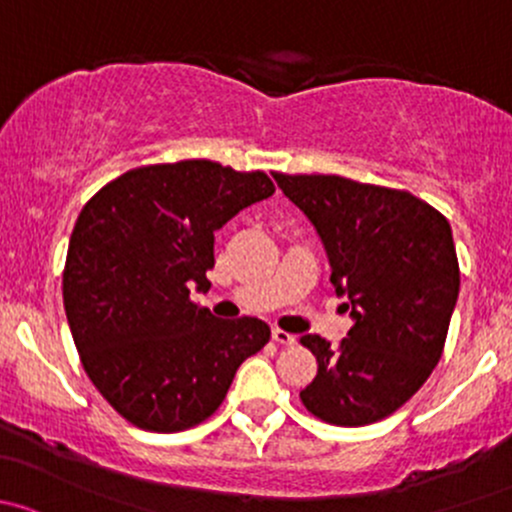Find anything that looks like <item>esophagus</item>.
Segmentation results:
<instances>
[{"instance_id": "34e87169", "label": "esophagus", "mask_w": 512, "mask_h": 512, "mask_svg": "<svg viewBox=\"0 0 512 512\" xmlns=\"http://www.w3.org/2000/svg\"><path fill=\"white\" fill-rule=\"evenodd\" d=\"M271 337L278 342V345H295V340H298V337L291 335V333H286V330H281V328H273Z\"/></svg>"}]
</instances>
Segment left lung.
I'll list each match as a JSON object with an SVG mask.
<instances>
[{
  "label": "left lung",
  "instance_id": "8db88e82",
  "mask_svg": "<svg viewBox=\"0 0 512 512\" xmlns=\"http://www.w3.org/2000/svg\"><path fill=\"white\" fill-rule=\"evenodd\" d=\"M273 179L313 224L355 323L337 350L320 335L300 337L318 360L300 399L328 424L384 419L419 392L444 352L461 286L449 221L399 189L335 175Z\"/></svg>",
  "mask_w": 512,
  "mask_h": 512
}]
</instances>
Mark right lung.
Returning a JSON list of instances; mask_svg holds the SVG:
<instances>
[{
  "label": "right lung",
  "instance_id": "obj_1",
  "mask_svg": "<svg viewBox=\"0 0 512 512\" xmlns=\"http://www.w3.org/2000/svg\"><path fill=\"white\" fill-rule=\"evenodd\" d=\"M273 192L263 172L182 160L125 172L83 207L63 308L83 370L130 424L162 434L199 424L268 342L263 320H219L189 291L212 286L214 231Z\"/></svg>",
  "mask_w": 512,
  "mask_h": 512
}]
</instances>
